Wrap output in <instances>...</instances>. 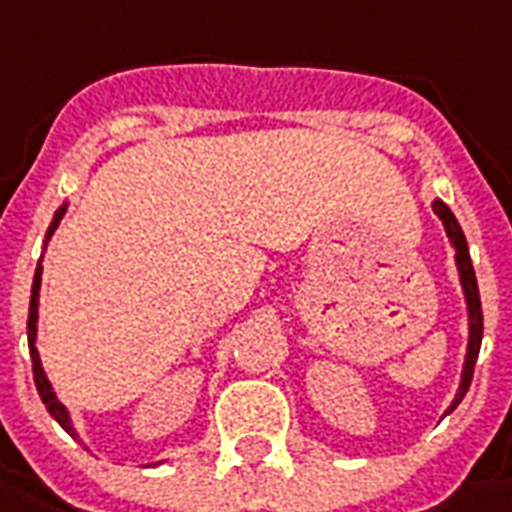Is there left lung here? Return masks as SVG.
I'll list each match as a JSON object with an SVG mask.
<instances>
[{"instance_id": "8db88e82", "label": "left lung", "mask_w": 512, "mask_h": 512, "mask_svg": "<svg viewBox=\"0 0 512 512\" xmlns=\"http://www.w3.org/2000/svg\"><path fill=\"white\" fill-rule=\"evenodd\" d=\"M435 214H438L440 220H443V225H446L448 239L454 241L459 279H462L464 298H467V311H470V346H467V360H464L462 384H459V392H456L454 403H451V408L446 411L451 413L456 405L462 403V397L467 395L470 381H473L475 360H478V351H481V338H483V308H481V295H478V282H475L473 263H470V252H467V239H464V233L462 228H459V222H456L454 212H451L443 201H435Z\"/></svg>"}]
</instances>
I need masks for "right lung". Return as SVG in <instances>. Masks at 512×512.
Wrapping results in <instances>:
<instances>
[{
    "label": "right lung",
    "mask_w": 512,
    "mask_h": 512,
    "mask_svg": "<svg viewBox=\"0 0 512 512\" xmlns=\"http://www.w3.org/2000/svg\"><path fill=\"white\" fill-rule=\"evenodd\" d=\"M66 206H61L56 212V217H53V225H50L48 230V239L50 233L56 230L58 220L64 217ZM39 273H42V268L37 265V273H34V284H31V300H29V325H26V333H29V351H31V370H34V384H37V392L39 397H42V403H45V408H48V413L53 416V419L61 424V427L69 432V435H74V427L72 421H69V413H66V408L61 403H58L56 392L50 389V381L45 378V370H42V365H39V354L37 349H34V338H37V298H39Z\"/></svg>",
    "instance_id": "1"
}]
</instances>
